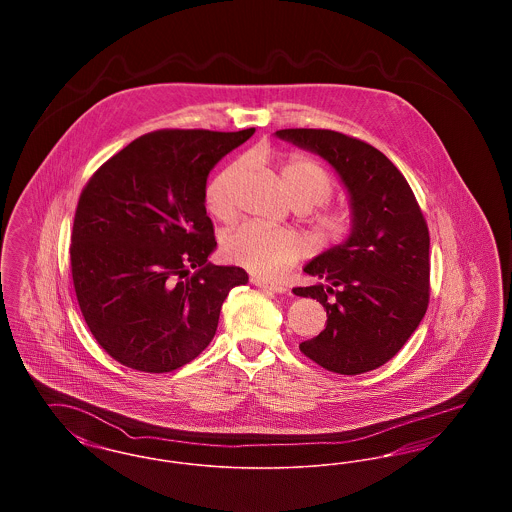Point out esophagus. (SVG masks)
<instances>
[{
    "label": "esophagus",
    "mask_w": 512,
    "mask_h": 512,
    "mask_svg": "<svg viewBox=\"0 0 512 512\" xmlns=\"http://www.w3.org/2000/svg\"><path fill=\"white\" fill-rule=\"evenodd\" d=\"M251 282L257 286V288H261V290H265V292L272 293H286L288 292V288L284 286V284H278V282H268V280H263V278H251Z\"/></svg>",
    "instance_id": "esophagus-1"
}]
</instances>
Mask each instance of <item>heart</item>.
Listing matches in <instances>:
<instances>
[{"instance_id":"1","label":"heart","mask_w":512,"mask_h":512,"mask_svg":"<svg viewBox=\"0 0 512 512\" xmlns=\"http://www.w3.org/2000/svg\"><path fill=\"white\" fill-rule=\"evenodd\" d=\"M242 171L244 163L240 161L219 172L209 182L205 199L209 211L217 219L230 220L234 217L236 207L232 199V186ZM278 178L293 205L301 207L303 211L328 201L334 188L328 172L315 161L299 155L288 157L280 165ZM313 224L320 240L336 242L349 232L351 219L347 211L326 209L315 215ZM224 253L230 261L251 270L253 274L278 276L307 253V244L293 230L272 228L261 222H245L224 238Z\"/></svg>"}]
</instances>
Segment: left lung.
<instances>
[{"instance_id":"1","label":"left lung","mask_w":512,"mask_h":512,"mask_svg":"<svg viewBox=\"0 0 512 512\" xmlns=\"http://www.w3.org/2000/svg\"><path fill=\"white\" fill-rule=\"evenodd\" d=\"M276 138L320 155L349 195L351 232L303 270L317 280L293 288L320 301L326 328L299 349L338 374H363L388 363L426 315L430 234L405 176L390 159L334 130L286 128Z\"/></svg>"}]
</instances>
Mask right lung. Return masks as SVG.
I'll return each mask as SVG.
<instances>
[{
	"label": "right lung",
	"instance_id": "obj_1",
	"mask_svg": "<svg viewBox=\"0 0 512 512\" xmlns=\"http://www.w3.org/2000/svg\"><path fill=\"white\" fill-rule=\"evenodd\" d=\"M159 130L140 136L90 178L71 236L76 299L90 332L121 365L171 372L215 338L228 292L249 280L209 263V172L253 136Z\"/></svg>",
	"mask_w": 512,
	"mask_h": 512
}]
</instances>
